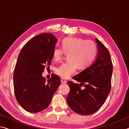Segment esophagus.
Segmentation results:
<instances>
[{
    "instance_id": "esophagus-1",
    "label": "esophagus",
    "mask_w": 129,
    "mask_h": 129,
    "mask_svg": "<svg viewBox=\"0 0 129 129\" xmlns=\"http://www.w3.org/2000/svg\"><path fill=\"white\" fill-rule=\"evenodd\" d=\"M61 82L62 83V84H66V83L67 82V80H65L64 78H61Z\"/></svg>"
}]
</instances>
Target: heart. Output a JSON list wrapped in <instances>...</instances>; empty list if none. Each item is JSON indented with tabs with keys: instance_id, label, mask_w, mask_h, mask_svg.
<instances>
[{
	"instance_id": "obj_1",
	"label": "heart",
	"mask_w": 129,
	"mask_h": 129,
	"mask_svg": "<svg viewBox=\"0 0 129 129\" xmlns=\"http://www.w3.org/2000/svg\"><path fill=\"white\" fill-rule=\"evenodd\" d=\"M94 42L76 37H68L62 41V48L56 47L53 51L55 61L60 60L68 54V60L57 68L56 73L62 78H68L75 73L78 67L80 69L88 67L97 54Z\"/></svg>"
}]
</instances>
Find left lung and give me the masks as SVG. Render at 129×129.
I'll use <instances>...</instances> for the list:
<instances>
[{"mask_svg": "<svg viewBox=\"0 0 129 129\" xmlns=\"http://www.w3.org/2000/svg\"><path fill=\"white\" fill-rule=\"evenodd\" d=\"M97 56L90 66L74 76L73 79L81 82L80 85L70 81L67 97L68 106L81 115H90L101 108L111 90L113 65L108 49L97 39ZM83 84L85 87L80 88Z\"/></svg>", "mask_w": 129, "mask_h": 129, "instance_id": "obj_1", "label": "left lung"}]
</instances>
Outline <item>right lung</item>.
I'll return each instance as SVG.
<instances>
[{"mask_svg":"<svg viewBox=\"0 0 129 129\" xmlns=\"http://www.w3.org/2000/svg\"><path fill=\"white\" fill-rule=\"evenodd\" d=\"M57 41L55 36L43 33L30 39L21 49L14 73V87L17 101L30 113H38L46 109L61 80L52 74L47 81L42 76L45 67H49L53 51Z\"/></svg>","mask_w":129,"mask_h":129,"instance_id":"1","label":"right lung"}]
</instances>
